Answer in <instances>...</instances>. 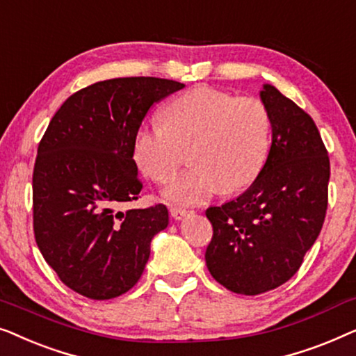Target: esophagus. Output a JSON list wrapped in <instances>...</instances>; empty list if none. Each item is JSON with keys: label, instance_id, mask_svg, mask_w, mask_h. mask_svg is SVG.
Segmentation results:
<instances>
[{"label": "esophagus", "instance_id": "esophagus-1", "mask_svg": "<svg viewBox=\"0 0 356 356\" xmlns=\"http://www.w3.org/2000/svg\"><path fill=\"white\" fill-rule=\"evenodd\" d=\"M170 213H172V217L175 218V220H181L183 217L193 213V211H189V209H183V207H172L170 209Z\"/></svg>", "mask_w": 356, "mask_h": 356}]
</instances>
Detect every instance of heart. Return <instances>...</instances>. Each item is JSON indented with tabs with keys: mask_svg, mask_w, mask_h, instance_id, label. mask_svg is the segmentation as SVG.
I'll use <instances>...</instances> for the list:
<instances>
[{
	"mask_svg": "<svg viewBox=\"0 0 356 356\" xmlns=\"http://www.w3.org/2000/svg\"><path fill=\"white\" fill-rule=\"evenodd\" d=\"M191 147L194 167L165 189V199L196 204L223 189L250 186L264 168L270 149V116L254 97L199 86L178 95L163 110V123L143 124L133 155L140 172L165 184Z\"/></svg>",
	"mask_w": 356,
	"mask_h": 356,
	"instance_id": "obj_1",
	"label": "heart"
}]
</instances>
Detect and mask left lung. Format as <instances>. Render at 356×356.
<instances>
[{"instance_id": "8db88e82", "label": "left lung", "mask_w": 356, "mask_h": 356, "mask_svg": "<svg viewBox=\"0 0 356 356\" xmlns=\"http://www.w3.org/2000/svg\"><path fill=\"white\" fill-rule=\"evenodd\" d=\"M270 116L266 165L241 196L206 216L213 235L206 264L218 284L240 295L274 290L298 272L327 211L330 162L311 116L266 84Z\"/></svg>"}]
</instances>
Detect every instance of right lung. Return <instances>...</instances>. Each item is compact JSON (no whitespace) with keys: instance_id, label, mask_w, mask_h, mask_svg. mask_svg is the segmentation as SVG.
<instances>
[{"instance_id":"obj_1","label":"right lung","mask_w":356,"mask_h":356,"mask_svg":"<svg viewBox=\"0 0 356 356\" xmlns=\"http://www.w3.org/2000/svg\"><path fill=\"white\" fill-rule=\"evenodd\" d=\"M184 84L116 77L72 94L38 144L32 177L33 235L60 280L90 300L138 284L154 235L168 225L163 204L116 211L139 197L134 136L150 106Z\"/></svg>"}]
</instances>
